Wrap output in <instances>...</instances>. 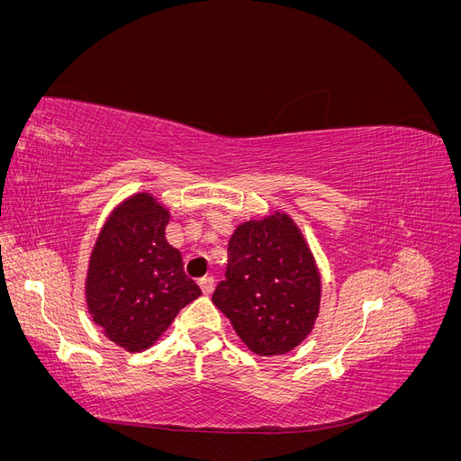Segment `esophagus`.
<instances>
[{
	"instance_id": "esophagus-1",
	"label": "esophagus",
	"mask_w": 461,
	"mask_h": 461,
	"mask_svg": "<svg viewBox=\"0 0 461 461\" xmlns=\"http://www.w3.org/2000/svg\"><path fill=\"white\" fill-rule=\"evenodd\" d=\"M198 285H200L203 294L209 296V294H212V292H213V288H215V278H213V276H203V278H200Z\"/></svg>"
}]
</instances>
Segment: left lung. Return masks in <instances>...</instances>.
<instances>
[{
	"label": "left lung",
	"instance_id": "1",
	"mask_svg": "<svg viewBox=\"0 0 461 461\" xmlns=\"http://www.w3.org/2000/svg\"><path fill=\"white\" fill-rule=\"evenodd\" d=\"M225 276L212 300L254 354L283 356L310 337L321 310V273L288 213L278 209L236 227Z\"/></svg>",
	"mask_w": 461,
	"mask_h": 461
}]
</instances>
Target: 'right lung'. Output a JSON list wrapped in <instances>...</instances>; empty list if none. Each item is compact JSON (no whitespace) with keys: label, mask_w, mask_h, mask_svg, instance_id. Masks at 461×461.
<instances>
[{"label":"right lung","mask_w":461,"mask_h":461,"mask_svg":"<svg viewBox=\"0 0 461 461\" xmlns=\"http://www.w3.org/2000/svg\"><path fill=\"white\" fill-rule=\"evenodd\" d=\"M171 209L151 192H136L109 213L90 254L88 313L105 339L132 354L156 344L202 294L165 239Z\"/></svg>","instance_id":"add662e5"}]
</instances>
